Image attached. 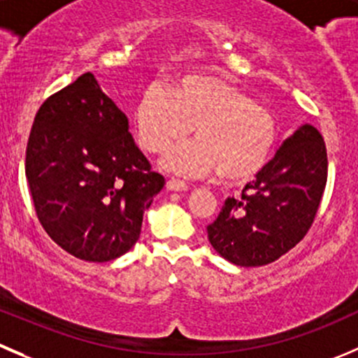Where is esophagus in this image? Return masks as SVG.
<instances>
[{
    "mask_svg": "<svg viewBox=\"0 0 358 358\" xmlns=\"http://www.w3.org/2000/svg\"><path fill=\"white\" fill-rule=\"evenodd\" d=\"M166 187H168L169 190H189V183H185L183 180L178 178H169Z\"/></svg>",
    "mask_w": 358,
    "mask_h": 358,
    "instance_id": "1",
    "label": "esophagus"
}]
</instances>
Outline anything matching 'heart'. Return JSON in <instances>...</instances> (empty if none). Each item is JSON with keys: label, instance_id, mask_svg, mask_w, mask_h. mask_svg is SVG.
I'll list each match as a JSON object with an SVG mask.
<instances>
[{"label": "heart", "instance_id": "1", "mask_svg": "<svg viewBox=\"0 0 358 358\" xmlns=\"http://www.w3.org/2000/svg\"><path fill=\"white\" fill-rule=\"evenodd\" d=\"M141 148L162 154L192 131L196 140L176 148L164 164L173 171L225 182H246L267 164L276 143L269 110L238 87L210 75L178 76L168 87L154 83L133 113Z\"/></svg>", "mask_w": 358, "mask_h": 358}]
</instances>
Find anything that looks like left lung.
<instances>
[{"instance_id": "8db88e82", "label": "left lung", "mask_w": 358, "mask_h": 358, "mask_svg": "<svg viewBox=\"0 0 358 358\" xmlns=\"http://www.w3.org/2000/svg\"><path fill=\"white\" fill-rule=\"evenodd\" d=\"M327 148L313 126L283 141L241 197H227L206 227L211 246L236 266L275 262L306 236L327 183Z\"/></svg>"}]
</instances>
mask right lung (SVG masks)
Segmentation results:
<instances>
[{"instance_id":"obj_1","label":"right lung","mask_w":358,"mask_h":358,"mask_svg":"<svg viewBox=\"0 0 358 358\" xmlns=\"http://www.w3.org/2000/svg\"><path fill=\"white\" fill-rule=\"evenodd\" d=\"M26 178L48 236L76 259L108 262L134 246L164 187L134 145L127 117L92 73L48 96L31 127Z\"/></svg>"}]
</instances>
